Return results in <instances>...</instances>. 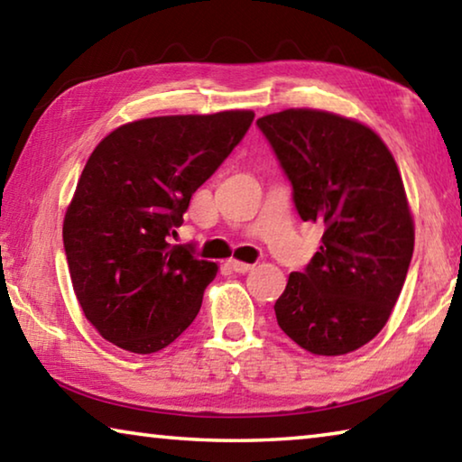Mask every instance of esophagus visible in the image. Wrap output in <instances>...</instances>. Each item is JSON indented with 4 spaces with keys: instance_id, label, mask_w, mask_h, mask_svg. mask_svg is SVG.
I'll list each match as a JSON object with an SVG mask.
<instances>
[{
    "instance_id": "obj_1",
    "label": "esophagus",
    "mask_w": 462,
    "mask_h": 462,
    "mask_svg": "<svg viewBox=\"0 0 462 462\" xmlns=\"http://www.w3.org/2000/svg\"><path fill=\"white\" fill-rule=\"evenodd\" d=\"M226 267L228 269H232L234 273H248L250 269H253V264H248V263H242V261H228L226 263Z\"/></svg>"
}]
</instances>
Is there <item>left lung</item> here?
<instances>
[{
  "instance_id": "obj_1",
  "label": "left lung",
  "mask_w": 462,
  "mask_h": 462,
  "mask_svg": "<svg viewBox=\"0 0 462 462\" xmlns=\"http://www.w3.org/2000/svg\"><path fill=\"white\" fill-rule=\"evenodd\" d=\"M256 126L322 246L291 273L275 303L277 324L322 356L353 353L387 324L413 254V220L389 148L361 122L319 109H285Z\"/></svg>"
}]
</instances>
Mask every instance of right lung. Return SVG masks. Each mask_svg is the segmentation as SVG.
I'll return each instance as SVG.
<instances>
[{
  "label": "right lung",
  "instance_id": "right-lung-1",
  "mask_svg": "<svg viewBox=\"0 0 462 462\" xmlns=\"http://www.w3.org/2000/svg\"><path fill=\"white\" fill-rule=\"evenodd\" d=\"M253 120L248 109L146 118L124 124L91 152L62 242L83 314L106 340L151 355L198 316L217 264L171 236Z\"/></svg>",
  "mask_w": 462,
  "mask_h": 462
}]
</instances>
